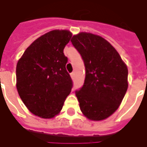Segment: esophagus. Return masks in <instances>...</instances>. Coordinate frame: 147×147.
<instances>
[{
	"label": "esophagus",
	"mask_w": 147,
	"mask_h": 147,
	"mask_svg": "<svg viewBox=\"0 0 147 147\" xmlns=\"http://www.w3.org/2000/svg\"><path fill=\"white\" fill-rule=\"evenodd\" d=\"M70 76L72 78V79H74V78H75V73L74 72H73V73H71L70 74Z\"/></svg>",
	"instance_id": "34e87169"
}]
</instances>
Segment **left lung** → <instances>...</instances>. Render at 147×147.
<instances>
[{"label": "left lung", "mask_w": 147, "mask_h": 147, "mask_svg": "<svg viewBox=\"0 0 147 147\" xmlns=\"http://www.w3.org/2000/svg\"><path fill=\"white\" fill-rule=\"evenodd\" d=\"M71 42L81 55L86 69L83 86L75 92L80 110L91 120L105 119L119 108L127 92V65L100 36L80 32Z\"/></svg>", "instance_id": "obj_1"}]
</instances>
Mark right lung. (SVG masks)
<instances>
[{"instance_id": "add662e5", "label": "right lung", "mask_w": 147, "mask_h": 147, "mask_svg": "<svg viewBox=\"0 0 147 147\" xmlns=\"http://www.w3.org/2000/svg\"><path fill=\"white\" fill-rule=\"evenodd\" d=\"M72 37L68 30L44 34L26 49L16 66V88L29 111L51 119L62 110L73 88L65 65V46Z\"/></svg>"}]
</instances>
